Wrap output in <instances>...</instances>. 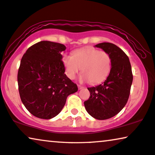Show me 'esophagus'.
Wrapping results in <instances>:
<instances>
[{
  "label": "esophagus",
  "mask_w": 155,
  "mask_h": 155,
  "mask_svg": "<svg viewBox=\"0 0 155 155\" xmlns=\"http://www.w3.org/2000/svg\"><path fill=\"white\" fill-rule=\"evenodd\" d=\"M78 88H79V90L80 89H82V88H84V86H82L81 85H78Z\"/></svg>",
  "instance_id": "obj_1"
}]
</instances>
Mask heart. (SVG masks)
I'll return each instance as SVG.
<instances>
[{
	"label": "heart",
	"instance_id": "obj_1",
	"mask_svg": "<svg viewBox=\"0 0 155 155\" xmlns=\"http://www.w3.org/2000/svg\"><path fill=\"white\" fill-rule=\"evenodd\" d=\"M65 73L70 79H76L81 71V79L96 84L107 79L111 69V57L108 52L94 47H86L74 51L71 56L62 59Z\"/></svg>",
	"mask_w": 155,
	"mask_h": 155
}]
</instances>
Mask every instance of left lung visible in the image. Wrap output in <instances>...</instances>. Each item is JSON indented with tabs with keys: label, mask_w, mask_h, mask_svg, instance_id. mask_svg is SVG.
<instances>
[{
	"label": "left lung",
	"mask_w": 155,
	"mask_h": 155,
	"mask_svg": "<svg viewBox=\"0 0 155 155\" xmlns=\"http://www.w3.org/2000/svg\"><path fill=\"white\" fill-rule=\"evenodd\" d=\"M108 52L111 57V69L106 81L88 88L90 97L84 101L88 114L97 120H106L117 115L128 100L133 73L126 54L116 45L102 42L95 45Z\"/></svg>",
	"instance_id": "left-lung-1"
}]
</instances>
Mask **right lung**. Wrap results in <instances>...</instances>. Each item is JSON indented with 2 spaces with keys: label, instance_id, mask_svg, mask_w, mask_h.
<instances>
[{
  "label": "right lung",
  "instance_id": "obj_1",
  "mask_svg": "<svg viewBox=\"0 0 155 155\" xmlns=\"http://www.w3.org/2000/svg\"><path fill=\"white\" fill-rule=\"evenodd\" d=\"M66 47L41 41L28 49L20 61L18 73L19 94L29 112L41 119L57 116L68 96L77 86L64 74L61 51Z\"/></svg>",
  "mask_w": 155,
  "mask_h": 155
}]
</instances>
